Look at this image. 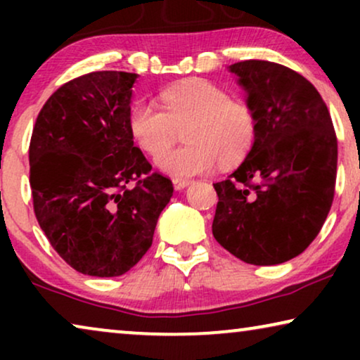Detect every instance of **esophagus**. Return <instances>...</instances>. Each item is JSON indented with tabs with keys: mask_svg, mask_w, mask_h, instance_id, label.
<instances>
[{
	"mask_svg": "<svg viewBox=\"0 0 360 360\" xmlns=\"http://www.w3.org/2000/svg\"><path fill=\"white\" fill-rule=\"evenodd\" d=\"M190 184H191V180H188V179H174L175 190H184V188H186V186H188Z\"/></svg>",
	"mask_w": 360,
	"mask_h": 360,
	"instance_id": "esophagus-1",
	"label": "esophagus"
}]
</instances>
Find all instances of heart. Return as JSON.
<instances>
[{"label": "heart", "mask_w": 360, "mask_h": 360, "mask_svg": "<svg viewBox=\"0 0 360 360\" xmlns=\"http://www.w3.org/2000/svg\"><path fill=\"white\" fill-rule=\"evenodd\" d=\"M159 98L164 110L154 103L136 101L127 115V127L146 154L160 155L157 167L165 174L176 179L206 174L218 160L221 165L243 160L254 147L255 111L245 101L229 98L216 83L186 78L165 86ZM181 127L189 144L167 151Z\"/></svg>", "instance_id": "b5f03b06"}]
</instances>
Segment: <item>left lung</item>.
<instances>
[{
  "mask_svg": "<svg viewBox=\"0 0 360 360\" xmlns=\"http://www.w3.org/2000/svg\"><path fill=\"white\" fill-rule=\"evenodd\" d=\"M257 116L243 164L213 184V236L245 264L277 265L313 243L331 210L338 139L326 103L307 78L267 60L229 65Z\"/></svg>",
  "mask_w": 360,
  "mask_h": 360,
  "instance_id": "obj_1",
  "label": "left lung"
}]
</instances>
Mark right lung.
I'll return each instance as SVG.
<instances>
[{
	"label": "right lung",
	"instance_id": "add662e5",
	"mask_svg": "<svg viewBox=\"0 0 360 360\" xmlns=\"http://www.w3.org/2000/svg\"><path fill=\"white\" fill-rule=\"evenodd\" d=\"M136 78L106 70L62 85L39 112L29 146L39 226L70 267L91 277L134 267L174 195L127 127Z\"/></svg>",
	"mask_w": 360,
	"mask_h": 360
}]
</instances>
